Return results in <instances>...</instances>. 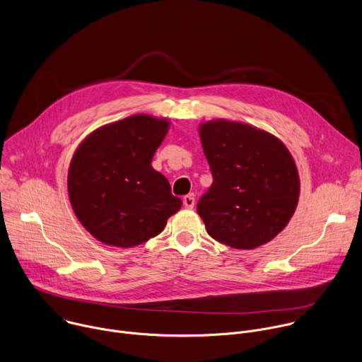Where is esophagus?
Wrapping results in <instances>:
<instances>
[{
  "label": "esophagus",
  "mask_w": 362,
  "mask_h": 362,
  "mask_svg": "<svg viewBox=\"0 0 362 362\" xmlns=\"http://www.w3.org/2000/svg\"><path fill=\"white\" fill-rule=\"evenodd\" d=\"M183 206H185L186 209H193V206H194V197H193L192 194L185 196V197H183Z\"/></svg>",
  "instance_id": "obj_1"
}]
</instances>
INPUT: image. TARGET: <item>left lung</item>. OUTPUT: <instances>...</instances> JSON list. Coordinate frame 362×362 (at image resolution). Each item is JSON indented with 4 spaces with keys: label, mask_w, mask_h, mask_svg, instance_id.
I'll use <instances>...</instances> for the list:
<instances>
[{
    "label": "left lung",
    "mask_w": 362,
    "mask_h": 362,
    "mask_svg": "<svg viewBox=\"0 0 362 362\" xmlns=\"http://www.w3.org/2000/svg\"><path fill=\"white\" fill-rule=\"evenodd\" d=\"M214 183L197 202L206 230L235 249L272 240L292 218L299 176L286 146L274 134L225 119L199 127Z\"/></svg>",
    "instance_id": "obj_1"
}]
</instances>
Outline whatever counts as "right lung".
Returning a JSON list of instances; mask_svg holds the SVG:
<instances>
[{"label": "right lung", "mask_w": 362, "mask_h": 362, "mask_svg": "<svg viewBox=\"0 0 362 362\" xmlns=\"http://www.w3.org/2000/svg\"><path fill=\"white\" fill-rule=\"evenodd\" d=\"M168 119L136 115L98 127L74 151L67 186L80 223L100 242L133 247L159 235L182 200L151 168Z\"/></svg>", "instance_id": "1"}]
</instances>
